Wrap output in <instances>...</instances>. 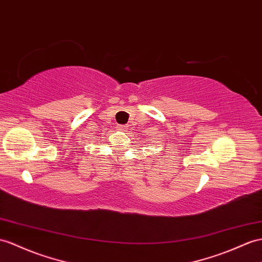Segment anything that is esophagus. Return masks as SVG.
Instances as JSON below:
<instances>
[{
  "label": "esophagus",
  "instance_id": "esophagus-1",
  "mask_svg": "<svg viewBox=\"0 0 262 262\" xmlns=\"http://www.w3.org/2000/svg\"><path fill=\"white\" fill-rule=\"evenodd\" d=\"M118 128H119L120 130H126V129H127V126H126V125H120V126L118 127Z\"/></svg>",
  "mask_w": 262,
  "mask_h": 262
}]
</instances>
